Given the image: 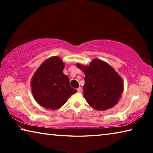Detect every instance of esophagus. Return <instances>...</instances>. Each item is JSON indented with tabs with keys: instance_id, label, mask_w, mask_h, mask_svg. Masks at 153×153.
I'll return each instance as SVG.
<instances>
[{
	"instance_id": "obj_1",
	"label": "esophagus",
	"mask_w": 153,
	"mask_h": 153,
	"mask_svg": "<svg viewBox=\"0 0 153 153\" xmlns=\"http://www.w3.org/2000/svg\"><path fill=\"white\" fill-rule=\"evenodd\" d=\"M77 92H78L79 93H81L82 92V88L81 87H79L78 88H77Z\"/></svg>"
}]
</instances>
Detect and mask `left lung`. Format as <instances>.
Here are the masks:
<instances>
[{
	"label": "left lung",
	"instance_id": "1",
	"mask_svg": "<svg viewBox=\"0 0 153 153\" xmlns=\"http://www.w3.org/2000/svg\"><path fill=\"white\" fill-rule=\"evenodd\" d=\"M76 66L85 74L84 97L90 107L106 111L117 104L123 92V82L110 65L94 59L88 65Z\"/></svg>",
	"mask_w": 153,
	"mask_h": 153
}]
</instances>
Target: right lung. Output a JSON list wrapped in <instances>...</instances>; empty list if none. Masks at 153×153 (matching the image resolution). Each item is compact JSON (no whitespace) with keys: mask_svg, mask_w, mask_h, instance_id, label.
<instances>
[{"mask_svg":"<svg viewBox=\"0 0 153 153\" xmlns=\"http://www.w3.org/2000/svg\"><path fill=\"white\" fill-rule=\"evenodd\" d=\"M65 63L57 56L45 61L31 79L33 98L40 106L56 110L77 92L69 85V77L63 74Z\"/></svg>","mask_w":153,"mask_h":153,"instance_id":"right-lung-1","label":"right lung"}]
</instances>
